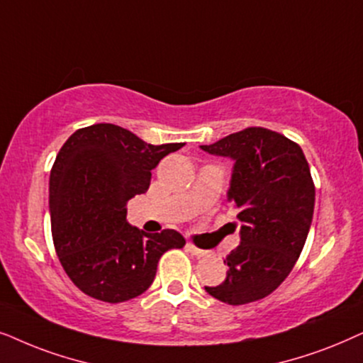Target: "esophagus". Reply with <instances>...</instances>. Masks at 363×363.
Returning <instances> with one entry per match:
<instances>
[{"label":"esophagus","mask_w":363,"mask_h":363,"mask_svg":"<svg viewBox=\"0 0 363 363\" xmlns=\"http://www.w3.org/2000/svg\"><path fill=\"white\" fill-rule=\"evenodd\" d=\"M187 250H189L192 255H197V257H206V255L211 254L209 250L199 249V247H196V245H192V244H187Z\"/></svg>","instance_id":"obj_1"}]
</instances>
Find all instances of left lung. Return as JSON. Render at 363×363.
<instances>
[{
	"label": "left lung",
	"instance_id": "1",
	"mask_svg": "<svg viewBox=\"0 0 363 363\" xmlns=\"http://www.w3.org/2000/svg\"><path fill=\"white\" fill-rule=\"evenodd\" d=\"M202 151L234 161L227 199L238 209L240 244L225 280L206 287L229 306L260 301L286 280L312 224L315 186L301 146L265 128L229 134Z\"/></svg>",
	"mask_w": 363,
	"mask_h": 363
}]
</instances>
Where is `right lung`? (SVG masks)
I'll return each instance as SVG.
<instances>
[{"label": "right lung", "mask_w": 363, "mask_h": 363, "mask_svg": "<svg viewBox=\"0 0 363 363\" xmlns=\"http://www.w3.org/2000/svg\"><path fill=\"white\" fill-rule=\"evenodd\" d=\"M184 143L152 146L116 124L77 129L50 176L52 242L72 284L86 296L119 303L141 296L169 249L184 247L172 229L147 234L125 220L128 201L144 194L151 171Z\"/></svg>", "instance_id": "right-lung-1"}]
</instances>
